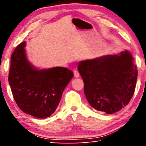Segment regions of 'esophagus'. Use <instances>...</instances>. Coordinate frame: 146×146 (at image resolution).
I'll list each match as a JSON object with an SVG mask.
<instances>
[{
	"instance_id": "1",
	"label": "esophagus",
	"mask_w": 146,
	"mask_h": 146,
	"mask_svg": "<svg viewBox=\"0 0 146 146\" xmlns=\"http://www.w3.org/2000/svg\"><path fill=\"white\" fill-rule=\"evenodd\" d=\"M74 76H75V77L76 78H78L79 76H80V74H79V72L78 71H74Z\"/></svg>"
}]
</instances>
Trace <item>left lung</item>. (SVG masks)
Instances as JSON below:
<instances>
[{"instance_id":"obj_1","label":"left lung","mask_w":146,"mask_h":146,"mask_svg":"<svg viewBox=\"0 0 146 146\" xmlns=\"http://www.w3.org/2000/svg\"><path fill=\"white\" fill-rule=\"evenodd\" d=\"M131 53L107 55L81 60L78 70L84 83V94L91 107L113 114L128 104L138 75Z\"/></svg>"}]
</instances>
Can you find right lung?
I'll return each instance as SVG.
<instances>
[{
	"label": "right lung",
	"mask_w": 146,
	"mask_h": 146,
	"mask_svg": "<svg viewBox=\"0 0 146 146\" xmlns=\"http://www.w3.org/2000/svg\"><path fill=\"white\" fill-rule=\"evenodd\" d=\"M26 45L21 42L12 54L8 81L19 108L34 117L45 118L55 111L73 73L62 67H35L27 57Z\"/></svg>",
	"instance_id": "right-lung-1"
}]
</instances>
